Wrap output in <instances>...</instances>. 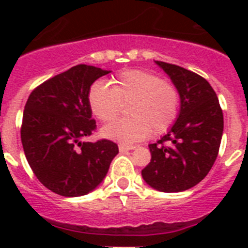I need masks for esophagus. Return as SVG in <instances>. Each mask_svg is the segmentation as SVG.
Wrapping results in <instances>:
<instances>
[{
  "label": "esophagus",
  "mask_w": 248,
  "mask_h": 248,
  "mask_svg": "<svg viewBox=\"0 0 248 248\" xmlns=\"http://www.w3.org/2000/svg\"><path fill=\"white\" fill-rule=\"evenodd\" d=\"M118 149H120V152L132 151V149H135V145H126V144H120V145H118Z\"/></svg>",
  "instance_id": "1"
}]
</instances>
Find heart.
<instances>
[{
  "label": "heart",
  "mask_w": 248,
  "mask_h": 248,
  "mask_svg": "<svg viewBox=\"0 0 248 248\" xmlns=\"http://www.w3.org/2000/svg\"><path fill=\"white\" fill-rule=\"evenodd\" d=\"M89 107L97 120L110 122L128 104V120L105 126L101 135L124 144H132L151 135H162L176 122L180 93L172 82L152 72L124 71L110 81L93 83L87 95Z\"/></svg>",
  "instance_id": "obj_1"
}]
</instances>
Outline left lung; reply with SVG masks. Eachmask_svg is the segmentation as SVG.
<instances>
[{"label":"left lung","mask_w":248,"mask_h":248,"mask_svg":"<svg viewBox=\"0 0 248 248\" xmlns=\"http://www.w3.org/2000/svg\"><path fill=\"white\" fill-rule=\"evenodd\" d=\"M180 93L176 122L161 140L149 144L152 158L141 175L159 192L193 188L214 166L224 130L223 110L211 85L175 64L155 62Z\"/></svg>","instance_id":"1"}]
</instances>
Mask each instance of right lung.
I'll return each instance as SVG.
<instances>
[{"label":"right lung","instance_id":"add662e5","mask_svg":"<svg viewBox=\"0 0 248 248\" xmlns=\"http://www.w3.org/2000/svg\"><path fill=\"white\" fill-rule=\"evenodd\" d=\"M108 73L78 64L37 86L27 100L20 128L25 157L37 179L59 196L93 190L118 153L110 140L83 141L96 128L89 90Z\"/></svg>","mask_w":248,"mask_h":248}]
</instances>
